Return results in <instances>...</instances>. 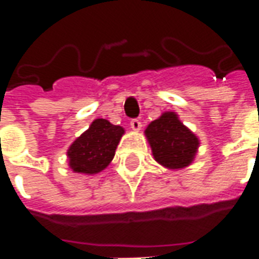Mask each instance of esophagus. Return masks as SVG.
I'll return each instance as SVG.
<instances>
[{
    "label": "esophagus",
    "mask_w": 259,
    "mask_h": 259,
    "mask_svg": "<svg viewBox=\"0 0 259 259\" xmlns=\"http://www.w3.org/2000/svg\"><path fill=\"white\" fill-rule=\"evenodd\" d=\"M141 126H143V124H141V122L139 119H132V120H130V127L135 130V132L141 130Z\"/></svg>",
    "instance_id": "1"
}]
</instances>
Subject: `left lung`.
Instances as JSON below:
<instances>
[{
    "label": "left lung",
    "mask_w": 259,
    "mask_h": 259,
    "mask_svg": "<svg viewBox=\"0 0 259 259\" xmlns=\"http://www.w3.org/2000/svg\"><path fill=\"white\" fill-rule=\"evenodd\" d=\"M144 135L154 159L169 170H179L191 165L200 147V139L172 111H166L152 120Z\"/></svg>",
    "instance_id": "left-lung-1"
}]
</instances>
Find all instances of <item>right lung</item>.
I'll return each instance as SVG.
<instances>
[{
	"label": "right lung",
	"instance_id": "right-lung-1",
	"mask_svg": "<svg viewBox=\"0 0 259 259\" xmlns=\"http://www.w3.org/2000/svg\"><path fill=\"white\" fill-rule=\"evenodd\" d=\"M124 135L122 126L112 124L107 119H94L69 146V168L74 174L97 175L102 172L115 157V150Z\"/></svg>",
	"mask_w": 259,
	"mask_h": 259
}]
</instances>
